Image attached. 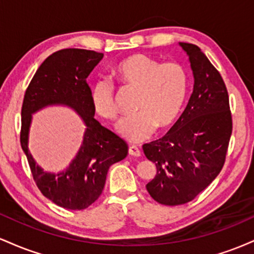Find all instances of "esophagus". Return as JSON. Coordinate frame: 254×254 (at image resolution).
I'll return each instance as SVG.
<instances>
[{
  "instance_id": "esophagus-1",
  "label": "esophagus",
  "mask_w": 254,
  "mask_h": 254,
  "mask_svg": "<svg viewBox=\"0 0 254 254\" xmlns=\"http://www.w3.org/2000/svg\"><path fill=\"white\" fill-rule=\"evenodd\" d=\"M129 155L131 156H139L141 155V150L136 147V145H130L129 147Z\"/></svg>"
}]
</instances>
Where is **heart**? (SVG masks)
I'll use <instances>...</instances> for the list:
<instances>
[{
  "label": "heart",
  "mask_w": 254,
  "mask_h": 254,
  "mask_svg": "<svg viewBox=\"0 0 254 254\" xmlns=\"http://www.w3.org/2000/svg\"><path fill=\"white\" fill-rule=\"evenodd\" d=\"M112 75L122 86L137 89L136 115L122 119L117 132L132 143L149 138L156 127H170L174 123L189 93V74L180 63L160 64L143 54L123 58L112 69ZM89 100L99 117L115 121L118 110L112 84L97 81L90 87Z\"/></svg>",
  "instance_id": "heart-1"
}]
</instances>
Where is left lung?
I'll return each mask as SVG.
<instances>
[{"label":"left lung","mask_w":254,"mask_h":254,"mask_svg":"<svg viewBox=\"0 0 254 254\" xmlns=\"http://www.w3.org/2000/svg\"><path fill=\"white\" fill-rule=\"evenodd\" d=\"M188 55L193 92L183 115L162 138L143 144L156 166L145 185L154 200L180 205L193 199L222 170L232 135L229 98L220 72L198 46L179 43Z\"/></svg>","instance_id":"obj_1"}]
</instances>
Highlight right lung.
<instances>
[{"label": "right lung", "instance_id": "right-lung-1", "mask_svg": "<svg viewBox=\"0 0 254 254\" xmlns=\"http://www.w3.org/2000/svg\"><path fill=\"white\" fill-rule=\"evenodd\" d=\"M103 57L104 54L83 49L55 52L38 68L22 104L20 142L34 182L48 199L69 210H82L94 203L104 190L110 166L127 155V143L94 119L90 105L86 80ZM49 106L69 107L86 127L77 155L58 174L44 171L28 149L33 115Z\"/></svg>", "mask_w": 254, "mask_h": 254}]
</instances>
